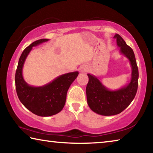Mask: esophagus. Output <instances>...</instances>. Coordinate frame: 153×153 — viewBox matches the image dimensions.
<instances>
[{
  "mask_svg": "<svg viewBox=\"0 0 153 153\" xmlns=\"http://www.w3.org/2000/svg\"><path fill=\"white\" fill-rule=\"evenodd\" d=\"M86 70V68L85 67H82L81 69H80V71H81V72H84Z\"/></svg>",
  "mask_w": 153,
  "mask_h": 153,
  "instance_id": "obj_1",
  "label": "esophagus"
}]
</instances>
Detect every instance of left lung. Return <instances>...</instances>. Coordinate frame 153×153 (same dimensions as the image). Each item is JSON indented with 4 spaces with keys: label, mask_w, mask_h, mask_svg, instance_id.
<instances>
[{
    "label": "left lung",
    "mask_w": 153,
    "mask_h": 153,
    "mask_svg": "<svg viewBox=\"0 0 153 153\" xmlns=\"http://www.w3.org/2000/svg\"><path fill=\"white\" fill-rule=\"evenodd\" d=\"M120 53L128 59L131 67V81L126 86L117 90H110L97 77L90 74L86 86L87 102L89 107L101 115H115L128 107L135 97L138 86V69L134 53L119 34H115Z\"/></svg>",
    "instance_id": "1"
}]
</instances>
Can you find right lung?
Listing matches in <instances>:
<instances>
[{"instance_id": "obj_1", "label": "right lung", "mask_w": 153, "mask_h": 153, "mask_svg": "<svg viewBox=\"0 0 153 153\" xmlns=\"http://www.w3.org/2000/svg\"><path fill=\"white\" fill-rule=\"evenodd\" d=\"M40 39L24 49L18 62L15 73V88L19 100L25 107L36 115L48 117L58 113L65 104L67 92L76 77L78 71L61 75L43 86L35 87L27 84L23 77V67L33 46L47 42Z\"/></svg>"}]
</instances>
